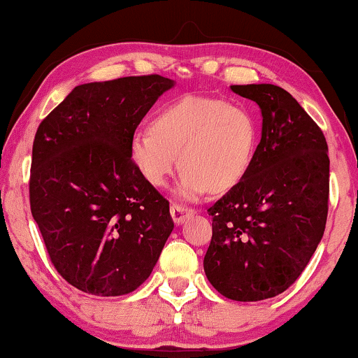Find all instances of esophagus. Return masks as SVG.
Masks as SVG:
<instances>
[{
	"label": "esophagus",
	"instance_id": "34e87169",
	"mask_svg": "<svg viewBox=\"0 0 358 358\" xmlns=\"http://www.w3.org/2000/svg\"><path fill=\"white\" fill-rule=\"evenodd\" d=\"M190 215H194L192 208H187V207H184V205H179V203L171 205V217H173L176 224L184 223L185 218L190 217Z\"/></svg>",
	"mask_w": 358,
	"mask_h": 358
}]
</instances>
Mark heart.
Wrapping results in <instances>:
<instances>
[{
    "label": "heart",
    "instance_id": "obj_1",
    "mask_svg": "<svg viewBox=\"0 0 358 358\" xmlns=\"http://www.w3.org/2000/svg\"><path fill=\"white\" fill-rule=\"evenodd\" d=\"M257 145L259 125L248 109L215 97L185 96L161 107L151 127L135 131L130 158L155 187H163L179 163L184 169L178 194L197 199L208 189L227 192L241 182Z\"/></svg>",
    "mask_w": 358,
    "mask_h": 358
}]
</instances>
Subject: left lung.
Listing matches in <instances>:
<instances>
[{
	"label": "left lung",
	"mask_w": 358,
	"mask_h": 358,
	"mask_svg": "<svg viewBox=\"0 0 358 358\" xmlns=\"http://www.w3.org/2000/svg\"><path fill=\"white\" fill-rule=\"evenodd\" d=\"M256 102L262 135L241 182L208 208V282L234 301L285 292L310 262L326 228L329 156L324 135L290 92L275 85H234Z\"/></svg>",
	"instance_id": "8db88e82"
}]
</instances>
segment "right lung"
<instances>
[{
    "label": "right lung",
    "mask_w": 358,
    "mask_h": 358,
    "mask_svg": "<svg viewBox=\"0 0 358 358\" xmlns=\"http://www.w3.org/2000/svg\"><path fill=\"white\" fill-rule=\"evenodd\" d=\"M173 86L159 75L80 85L38 125L31 212L57 272L78 290H136L173 231L169 202L130 158L136 127Z\"/></svg>",
    "instance_id": "add662e5"
}]
</instances>
